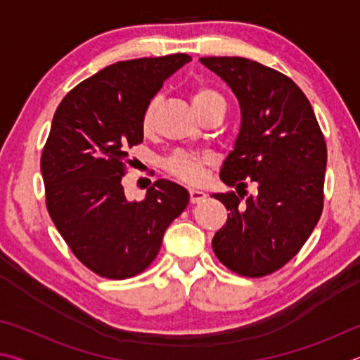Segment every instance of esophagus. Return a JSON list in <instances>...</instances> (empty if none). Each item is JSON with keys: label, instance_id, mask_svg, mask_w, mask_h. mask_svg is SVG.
Masks as SVG:
<instances>
[{"label": "esophagus", "instance_id": "obj_1", "mask_svg": "<svg viewBox=\"0 0 360 360\" xmlns=\"http://www.w3.org/2000/svg\"><path fill=\"white\" fill-rule=\"evenodd\" d=\"M188 195H191V203H200L206 198V193L202 191H197V188H191Z\"/></svg>", "mask_w": 360, "mask_h": 360}]
</instances>
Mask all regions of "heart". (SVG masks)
<instances>
[{"mask_svg": "<svg viewBox=\"0 0 360 360\" xmlns=\"http://www.w3.org/2000/svg\"><path fill=\"white\" fill-rule=\"evenodd\" d=\"M192 105L197 114H202L208 111L211 108H225L224 96L217 92V90L206 87V85H198L192 90ZM154 111H155V101H149L148 106L144 108L143 117H141V127L143 131L148 133L152 129V122H154ZM210 162L206 155L192 154V152H173L172 155L165 158L163 162V168L168 174L173 178L179 179L187 184H198L205 176V167Z\"/></svg>", "mask_w": 360, "mask_h": 360, "instance_id": "1", "label": "heart"}]
</instances>
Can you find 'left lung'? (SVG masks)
I'll return each mask as SVG.
<instances>
[{"instance_id": "left-lung-1", "label": "left lung", "mask_w": 360, "mask_h": 360, "mask_svg": "<svg viewBox=\"0 0 360 360\" xmlns=\"http://www.w3.org/2000/svg\"><path fill=\"white\" fill-rule=\"evenodd\" d=\"M233 90L241 130L221 179L236 192L212 193L227 222L212 251L248 278L278 271L295 257L324 208L327 146L311 105L283 72L243 57L200 58ZM258 192L245 198L247 181Z\"/></svg>"}]
</instances>
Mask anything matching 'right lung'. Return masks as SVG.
Instances as JSON below:
<instances>
[{"instance_id":"obj_1","label":"right lung","mask_w":360,"mask_h":360,"mask_svg":"<svg viewBox=\"0 0 360 360\" xmlns=\"http://www.w3.org/2000/svg\"><path fill=\"white\" fill-rule=\"evenodd\" d=\"M187 53L117 62L66 94L41 155L46 206L72 254L98 276L125 279L157 257L168 225L186 210L184 187L158 179L143 202L125 197L129 149L141 117Z\"/></svg>"}]
</instances>
